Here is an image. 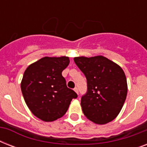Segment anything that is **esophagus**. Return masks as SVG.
Segmentation results:
<instances>
[{
	"label": "esophagus",
	"instance_id": "obj_1",
	"mask_svg": "<svg viewBox=\"0 0 147 147\" xmlns=\"http://www.w3.org/2000/svg\"><path fill=\"white\" fill-rule=\"evenodd\" d=\"M74 91L77 93V94H78V88H74Z\"/></svg>",
	"mask_w": 147,
	"mask_h": 147
}]
</instances>
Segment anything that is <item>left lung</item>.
Masks as SVG:
<instances>
[{
  "label": "left lung",
  "instance_id": "left-lung-1",
  "mask_svg": "<svg viewBox=\"0 0 147 147\" xmlns=\"http://www.w3.org/2000/svg\"><path fill=\"white\" fill-rule=\"evenodd\" d=\"M74 61L87 79V92L81 99L85 116L98 124L112 121L122 109L127 94L123 69L102 55L75 57Z\"/></svg>",
  "mask_w": 147,
  "mask_h": 147
}]
</instances>
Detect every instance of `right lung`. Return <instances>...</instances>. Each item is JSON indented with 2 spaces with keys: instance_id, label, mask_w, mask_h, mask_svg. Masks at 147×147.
<instances>
[{
  "instance_id": "1",
  "label": "right lung",
  "mask_w": 147,
  "mask_h": 147,
  "mask_svg": "<svg viewBox=\"0 0 147 147\" xmlns=\"http://www.w3.org/2000/svg\"><path fill=\"white\" fill-rule=\"evenodd\" d=\"M69 62L67 56H46L30 65L24 71L22 94L29 109L42 121L49 122L62 117L71 100L78 97L67 87L62 76Z\"/></svg>"
}]
</instances>
